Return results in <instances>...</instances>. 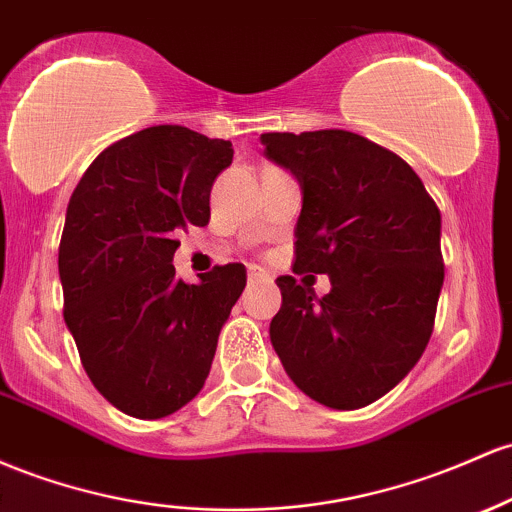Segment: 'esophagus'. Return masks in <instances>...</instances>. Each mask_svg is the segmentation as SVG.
<instances>
[{"label":"esophagus","mask_w":512,"mask_h":512,"mask_svg":"<svg viewBox=\"0 0 512 512\" xmlns=\"http://www.w3.org/2000/svg\"><path fill=\"white\" fill-rule=\"evenodd\" d=\"M269 272H265V269L262 267H257V265H250L247 267V282L250 284H257V282H269Z\"/></svg>","instance_id":"obj_1"}]
</instances>
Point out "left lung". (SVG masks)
Returning a JSON list of instances; mask_svg holds the SVG:
<instances>
[{
	"instance_id": "left-lung-1",
	"label": "left lung",
	"mask_w": 512,
	"mask_h": 512,
	"mask_svg": "<svg viewBox=\"0 0 512 512\" xmlns=\"http://www.w3.org/2000/svg\"><path fill=\"white\" fill-rule=\"evenodd\" d=\"M301 184L294 272L328 274L316 299L284 274L269 323L286 374L338 411L389 393L428 347L445 282L440 209L403 157L350 131L262 133Z\"/></svg>"
}]
</instances>
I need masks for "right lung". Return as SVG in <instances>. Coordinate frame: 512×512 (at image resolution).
Wrapping results in <instances>:
<instances>
[{
	"instance_id": "add662e5",
	"label": "right lung",
	"mask_w": 512,
	"mask_h": 512,
	"mask_svg": "<svg viewBox=\"0 0 512 512\" xmlns=\"http://www.w3.org/2000/svg\"><path fill=\"white\" fill-rule=\"evenodd\" d=\"M230 140L153 126L116 140L70 196L58 269L63 316L82 367L111 406L165 418L201 391L218 333L245 289L240 262L187 284L177 235L211 218V187Z\"/></svg>"
}]
</instances>
